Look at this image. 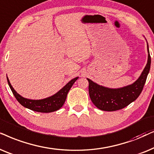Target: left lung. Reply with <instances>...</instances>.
I'll use <instances>...</instances> for the list:
<instances>
[{"mask_svg":"<svg viewBox=\"0 0 154 154\" xmlns=\"http://www.w3.org/2000/svg\"><path fill=\"white\" fill-rule=\"evenodd\" d=\"M148 48V61L139 79L132 85L120 89H108L89 81V94L91 101L98 108L105 111H115L128 106L139 97L150 70L151 56Z\"/></svg>","mask_w":154,"mask_h":154,"instance_id":"obj_1","label":"left lung"}]
</instances>
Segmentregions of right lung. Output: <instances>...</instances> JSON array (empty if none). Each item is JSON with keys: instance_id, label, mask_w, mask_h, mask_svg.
Returning <instances> with one entry per match:
<instances>
[{"instance_id": "add662e5", "label": "right lung", "mask_w": 154, "mask_h": 154, "mask_svg": "<svg viewBox=\"0 0 154 154\" xmlns=\"http://www.w3.org/2000/svg\"><path fill=\"white\" fill-rule=\"evenodd\" d=\"M77 79H78V77H76V78L72 79L58 93L54 94L51 97L42 100H30L27 99V98H24L20 96V94H18L10 85L9 79L7 77L8 85H9L10 89H11L12 92H13L16 99L17 100V101L24 107L27 108L29 109L34 110V111L40 112H51L60 109L64 104L65 100H66L67 93H68L72 86L73 85V84L75 83V82Z\"/></svg>"}]
</instances>
